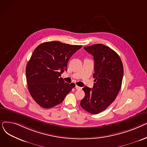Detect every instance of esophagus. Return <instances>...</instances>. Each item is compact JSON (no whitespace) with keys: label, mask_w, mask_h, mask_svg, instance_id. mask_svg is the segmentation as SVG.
<instances>
[{"label":"esophagus","mask_w":147,"mask_h":147,"mask_svg":"<svg viewBox=\"0 0 147 147\" xmlns=\"http://www.w3.org/2000/svg\"><path fill=\"white\" fill-rule=\"evenodd\" d=\"M75 88H76V89L77 90H80V89H82V88L80 87V86H78V85H76Z\"/></svg>","instance_id":"34e87169"}]
</instances>
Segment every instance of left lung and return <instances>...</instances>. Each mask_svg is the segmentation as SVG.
Instances as JSON below:
<instances>
[{
	"instance_id": "obj_1",
	"label": "left lung",
	"mask_w": 147,
	"mask_h": 147,
	"mask_svg": "<svg viewBox=\"0 0 147 147\" xmlns=\"http://www.w3.org/2000/svg\"><path fill=\"white\" fill-rule=\"evenodd\" d=\"M84 49L94 57L95 83L92 89L83 88L85 96L81 100L80 106L88 112L97 114L117 97L121 86L123 66L118 54L104 45L95 44Z\"/></svg>"
}]
</instances>
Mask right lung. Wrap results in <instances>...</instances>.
I'll use <instances>...</instances> for the list:
<instances>
[{"instance_id": "1", "label": "right lung", "mask_w": 147, "mask_h": 147, "mask_svg": "<svg viewBox=\"0 0 147 147\" xmlns=\"http://www.w3.org/2000/svg\"><path fill=\"white\" fill-rule=\"evenodd\" d=\"M82 46L53 41L43 43L34 49L26 74L28 91L38 105L45 109L55 107L75 86L74 83H65L61 75L67 69L68 60Z\"/></svg>"}]
</instances>
